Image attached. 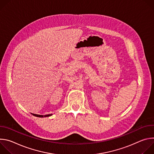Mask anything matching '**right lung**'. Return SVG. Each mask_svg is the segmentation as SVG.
Here are the masks:
<instances>
[{"mask_svg": "<svg viewBox=\"0 0 154 154\" xmlns=\"http://www.w3.org/2000/svg\"><path fill=\"white\" fill-rule=\"evenodd\" d=\"M33 116H36V117H39V118H44V117H48V116H51V115H52V114L50 115H36V114H33Z\"/></svg>", "mask_w": 154, "mask_h": 154, "instance_id": "right-lung-1", "label": "right lung"}]
</instances>
